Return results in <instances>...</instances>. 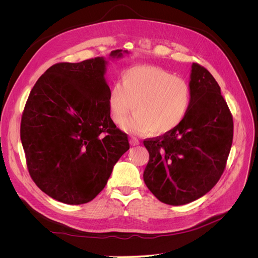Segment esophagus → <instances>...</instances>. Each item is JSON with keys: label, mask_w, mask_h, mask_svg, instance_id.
Wrapping results in <instances>:
<instances>
[{"label": "esophagus", "mask_w": 258, "mask_h": 258, "mask_svg": "<svg viewBox=\"0 0 258 258\" xmlns=\"http://www.w3.org/2000/svg\"><path fill=\"white\" fill-rule=\"evenodd\" d=\"M130 144H131L132 146H137V145L140 144V141H139V140H138L137 138L132 137V138H130Z\"/></svg>", "instance_id": "1"}]
</instances>
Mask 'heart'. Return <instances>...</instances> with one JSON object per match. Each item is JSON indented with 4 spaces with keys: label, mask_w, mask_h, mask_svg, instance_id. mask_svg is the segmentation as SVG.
<instances>
[{
    "label": "heart",
    "mask_w": 258,
    "mask_h": 258,
    "mask_svg": "<svg viewBox=\"0 0 258 258\" xmlns=\"http://www.w3.org/2000/svg\"><path fill=\"white\" fill-rule=\"evenodd\" d=\"M190 101L189 85L181 77L158 67L137 66L122 73L121 84L112 86L107 104L118 127L128 121L134 108L136 115L124 127L128 132L165 135L183 121Z\"/></svg>",
    "instance_id": "1"
}]
</instances>
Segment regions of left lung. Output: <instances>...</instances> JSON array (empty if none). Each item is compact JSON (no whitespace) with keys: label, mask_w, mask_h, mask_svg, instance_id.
Instances as JSON below:
<instances>
[{"label":"left lung","mask_w":258,"mask_h":258,"mask_svg":"<svg viewBox=\"0 0 258 258\" xmlns=\"http://www.w3.org/2000/svg\"><path fill=\"white\" fill-rule=\"evenodd\" d=\"M189 87L190 106L183 121L143 141L150 153L144 182L156 198L171 206L189 204L212 189L232 144V115L212 74L192 63Z\"/></svg>","instance_id":"left-lung-1"}]
</instances>
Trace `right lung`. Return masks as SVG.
I'll return each mask as SVG.
<instances>
[{
  "instance_id": "1",
  "label": "right lung",
  "mask_w": 258,
  "mask_h": 258,
  "mask_svg": "<svg viewBox=\"0 0 258 258\" xmlns=\"http://www.w3.org/2000/svg\"><path fill=\"white\" fill-rule=\"evenodd\" d=\"M121 54V49L111 52ZM104 73L101 57L59 62L37 80L23 108L20 139L29 174L63 204L96 198L130 147L127 134L111 119Z\"/></svg>"
}]
</instances>
